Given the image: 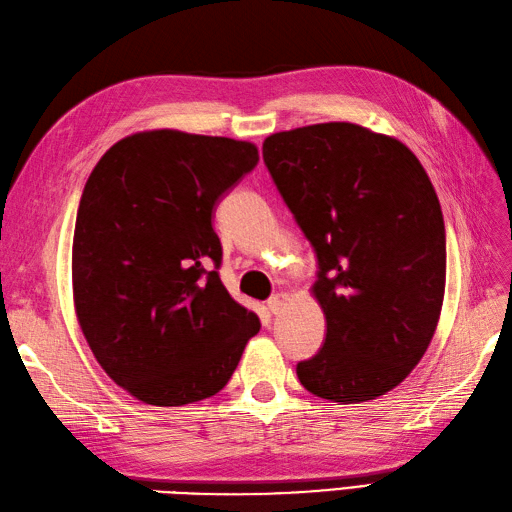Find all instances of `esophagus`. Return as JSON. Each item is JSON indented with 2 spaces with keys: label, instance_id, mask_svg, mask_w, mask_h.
I'll use <instances>...</instances> for the list:
<instances>
[{
  "label": "esophagus",
  "instance_id": "34e87169",
  "mask_svg": "<svg viewBox=\"0 0 512 512\" xmlns=\"http://www.w3.org/2000/svg\"><path fill=\"white\" fill-rule=\"evenodd\" d=\"M285 304H287V295L285 293H276V295H271V298L267 300V311L271 315H278Z\"/></svg>",
  "mask_w": 512,
  "mask_h": 512
}]
</instances>
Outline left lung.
<instances>
[{
	"instance_id": "obj_1",
	"label": "left lung",
	"mask_w": 512,
	"mask_h": 512,
	"mask_svg": "<svg viewBox=\"0 0 512 512\" xmlns=\"http://www.w3.org/2000/svg\"><path fill=\"white\" fill-rule=\"evenodd\" d=\"M263 160L317 260L326 339L295 368L300 383L335 403L390 392L425 355L445 295V221L425 168L350 122L269 135Z\"/></svg>"
}]
</instances>
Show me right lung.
<instances>
[{
  "label": "right lung",
  "mask_w": 512,
  "mask_h": 512,
  "mask_svg": "<svg viewBox=\"0 0 512 512\" xmlns=\"http://www.w3.org/2000/svg\"><path fill=\"white\" fill-rule=\"evenodd\" d=\"M256 164L249 142L164 129L113 144L89 175L74 227L76 315L102 370L135 399H208L258 333L223 287L212 227Z\"/></svg>",
  "instance_id": "add662e5"
}]
</instances>
